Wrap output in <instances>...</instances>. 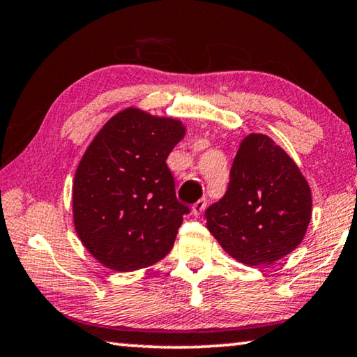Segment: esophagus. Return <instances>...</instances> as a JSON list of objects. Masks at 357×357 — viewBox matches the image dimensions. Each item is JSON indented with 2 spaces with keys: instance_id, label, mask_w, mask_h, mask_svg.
<instances>
[{
  "instance_id": "34e87169",
  "label": "esophagus",
  "mask_w": 357,
  "mask_h": 357,
  "mask_svg": "<svg viewBox=\"0 0 357 357\" xmlns=\"http://www.w3.org/2000/svg\"><path fill=\"white\" fill-rule=\"evenodd\" d=\"M206 204H207L206 197H201V199H197V201L195 202V204H193V207H191V212H193V215H195V217H199L201 213L204 212Z\"/></svg>"
}]
</instances>
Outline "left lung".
I'll return each mask as SVG.
<instances>
[{"label": "left lung", "mask_w": 357, "mask_h": 357, "mask_svg": "<svg viewBox=\"0 0 357 357\" xmlns=\"http://www.w3.org/2000/svg\"><path fill=\"white\" fill-rule=\"evenodd\" d=\"M311 190L297 164L268 135L250 134L229 171L227 193L206 209L207 228L244 265H270L303 241Z\"/></svg>", "instance_id": "1"}]
</instances>
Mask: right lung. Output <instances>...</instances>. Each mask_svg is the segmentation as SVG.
Returning a JSON list of instances; mask_svg holds the SVG:
<instances>
[{
  "mask_svg": "<svg viewBox=\"0 0 357 357\" xmlns=\"http://www.w3.org/2000/svg\"><path fill=\"white\" fill-rule=\"evenodd\" d=\"M183 135L178 119L128 108L86 150L73 183L75 229L109 270H139L171 252L190 209L175 196L166 160Z\"/></svg>",
  "mask_w": 357,
  "mask_h": 357,
  "instance_id": "1",
  "label": "right lung"
}]
</instances>
